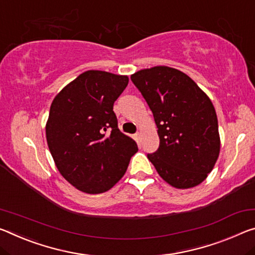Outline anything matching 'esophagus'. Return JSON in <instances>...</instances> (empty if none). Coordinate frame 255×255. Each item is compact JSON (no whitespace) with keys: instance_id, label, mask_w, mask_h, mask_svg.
<instances>
[{"instance_id":"esophagus-1","label":"esophagus","mask_w":255,"mask_h":255,"mask_svg":"<svg viewBox=\"0 0 255 255\" xmlns=\"http://www.w3.org/2000/svg\"><path fill=\"white\" fill-rule=\"evenodd\" d=\"M140 136H142V132H140V131H137L136 134H135L136 139H140Z\"/></svg>"}]
</instances>
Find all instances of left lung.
<instances>
[{
  "label": "left lung",
  "instance_id": "obj_1",
  "mask_svg": "<svg viewBox=\"0 0 255 255\" xmlns=\"http://www.w3.org/2000/svg\"><path fill=\"white\" fill-rule=\"evenodd\" d=\"M130 79L154 117L160 145L147 157L157 173L176 188L201 184L220 152L211 100L192 78L170 67L139 70Z\"/></svg>",
  "mask_w": 255,
  "mask_h": 255
}]
</instances>
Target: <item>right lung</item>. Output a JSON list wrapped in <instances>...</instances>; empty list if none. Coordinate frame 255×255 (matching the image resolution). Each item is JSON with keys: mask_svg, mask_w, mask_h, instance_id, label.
I'll return each mask as SVG.
<instances>
[{"mask_svg": "<svg viewBox=\"0 0 255 255\" xmlns=\"http://www.w3.org/2000/svg\"><path fill=\"white\" fill-rule=\"evenodd\" d=\"M128 77L88 70L68 84L51 104L46 140L56 168L77 189L109 191L123 178L137 144L118 128L113 103Z\"/></svg>", "mask_w": 255, "mask_h": 255, "instance_id": "obj_1", "label": "right lung"}]
</instances>
